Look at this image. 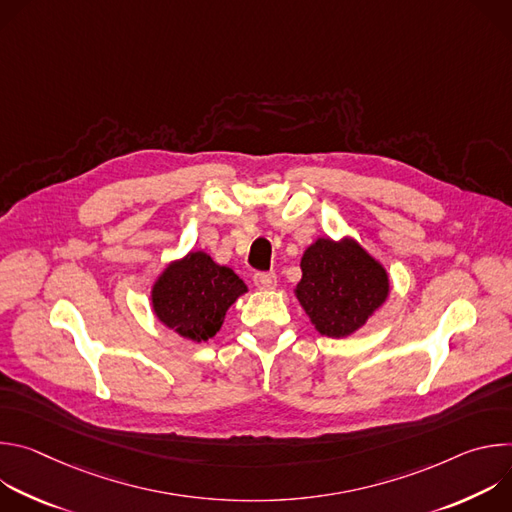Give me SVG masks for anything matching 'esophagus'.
Returning a JSON list of instances; mask_svg holds the SVG:
<instances>
[{"mask_svg":"<svg viewBox=\"0 0 512 512\" xmlns=\"http://www.w3.org/2000/svg\"><path fill=\"white\" fill-rule=\"evenodd\" d=\"M253 283L259 289H273L277 285V277H275V273H255Z\"/></svg>","mask_w":512,"mask_h":512,"instance_id":"1","label":"esophagus"}]
</instances>
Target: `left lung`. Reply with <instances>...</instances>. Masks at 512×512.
Returning <instances> with one entry per match:
<instances>
[{
  "label": "left lung",
  "instance_id": "1",
  "mask_svg": "<svg viewBox=\"0 0 512 512\" xmlns=\"http://www.w3.org/2000/svg\"><path fill=\"white\" fill-rule=\"evenodd\" d=\"M294 294L312 326L328 338L352 336L391 294L385 265L352 237H320L302 255Z\"/></svg>",
  "mask_w": 512,
  "mask_h": 512
}]
</instances>
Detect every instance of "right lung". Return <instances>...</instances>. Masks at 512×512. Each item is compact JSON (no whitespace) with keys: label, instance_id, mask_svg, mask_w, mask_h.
Masks as SVG:
<instances>
[{"label":"right lung","instance_id":"1","mask_svg":"<svg viewBox=\"0 0 512 512\" xmlns=\"http://www.w3.org/2000/svg\"><path fill=\"white\" fill-rule=\"evenodd\" d=\"M247 291L231 267L218 265L204 251H190L154 279L150 302L160 324L200 344L221 330L229 308Z\"/></svg>","mask_w":512,"mask_h":512}]
</instances>
